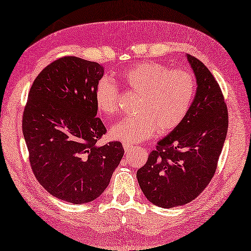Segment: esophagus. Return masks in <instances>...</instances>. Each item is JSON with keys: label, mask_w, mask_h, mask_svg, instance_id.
Masks as SVG:
<instances>
[{"label": "esophagus", "mask_w": 251, "mask_h": 251, "mask_svg": "<svg viewBox=\"0 0 251 251\" xmlns=\"http://www.w3.org/2000/svg\"><path fill=\"white\" fill-rule=\"evenodd\" d=\"M123 146H124V150H125L126 154L130 153L132 149H134V147H132V146H128V145H123Z\"/></svg>", "instance_id": "34e87169"}]
</instances>
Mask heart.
<instances>
[{"label":"heart","mask_w":251,"mask_h":251,"mask_svg":"<svg viewBox=\"0 0 251 251\" xmlns=\"http://www.w3.org/2000/svg\"><path fill=\"white\" fill-rule=\"evenodd\" d=\"M127 89L138 93L134 103L136 114L112 125L111 139L134 146L176 128L188 113L195 95L193 74L185 70H170L156 62H141L120 74ZM119 89L109 78L100 79L95 92L96 105L110 116L119 109Z\"/></svg>","instance_id":"obj_1"}]
</instances>
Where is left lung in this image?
<instances>
[{
  "mask_svg": "<svg viewBox=\"0 0 251 251\" xmlns=\"http://www.w3.org/2000/svg\"><path fill=\"white\" fill-rule=\"evenodd\" d=\"M196 92L183 121L157 142L137 179L149 201L182 206L195 200L214 177L227 134V109L219 84L201 60L185 55Z\"/></svg>",
  "mask_w": 251,
  "mask_h": 251,
  "instance_id": "8db88e82",
  "label": "left lung"
}]
</instances>
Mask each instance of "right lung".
I'll return each mask as SVG.
<instances>
[{"label":"right lung","mask_w":251,"mask_h":251,"mask_svg":"<svg viewBox=\"0 0 251 251\" xmlns=\"http://www.w3.org/2000/svg\"><path fill=\"white\" fill-rule=\"evenodd\" d=\"M102 76L97 62L62 57L34 79L24 112L34 176L49 193L72 204L102 194L124 155L119 141L96 143L106 131L95 100Z\"/></svg>","instance_id":"right-lung-1"}]
</instances>
